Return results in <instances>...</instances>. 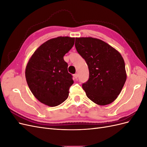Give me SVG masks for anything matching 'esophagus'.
I'll use <instances>...</instances> for the list:
<instances>
[{"mask_svg":"<svg viewBox=\"0 0 147 147\" xmlns=\"http://www.w3.org/2000/svg\"><path fill=\"white\" fill-rule=\"evenodd\" d=\"M74 77H75V78H77L78 77V74H74Z\"/></svg>","mask_w":147,"mask_h":147,"instance_id":"1","label":"esophagus"}]
</instances>
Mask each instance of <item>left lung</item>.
Here are the masks:
<instances>
[{
	"mask_svg": "<svg viewBox=\"0 0 147 147\" xmlns=\"http://www.w3.org/2000/svg\"><path fill=\"white\" fill-rule=\"evenodd\" d=\"M75 46L88 66L90 77L82 84L87 97L99 105L111 104L117 98L126 80L122 56L98 38H75Z\"/></svg>",
	"mask_w": 147,
	"mask_h": 147,
	"instance_id": "1",
	"label": "left lung"
}]
</instances>
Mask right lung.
<instances>
[{
    "instance_id": "right-lung-1",
    "label": "right lung",
    "mask_w": 147,
    "mask_h": 147,
    "mask_svg": "<svg viewBox=\"0 0 147 147\" xmlns=\"http://www.w3.org/2000/svg\"><path fill=\"white\" fill-rule=\"evenodd\" d=\"M75 38L58 37L40 46L26 65V82L34 96L42 104L55 107L69 96L74 83L64 56L74 45Z\"/></svg>"
}]
</instances>
